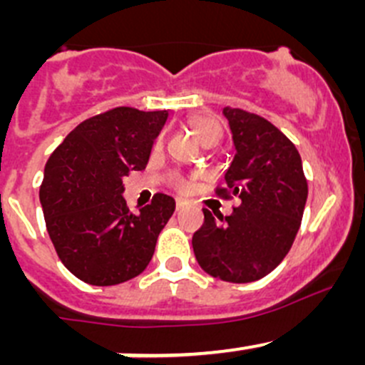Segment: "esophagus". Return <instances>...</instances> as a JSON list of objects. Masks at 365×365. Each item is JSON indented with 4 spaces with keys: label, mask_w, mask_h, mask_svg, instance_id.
I'll use <instances>...</instances> for the list:
<instances>
[{
    "label": "esophagus",
    "mask_w": 365,
    "mask_h": 365,
    "mask_svg": "<svg viewBox=\"0 0 365 365\" xmlns=\"http://www.w3.org/2000/svg\"><path fill=\"white\" fill-rule=\"evenodd\" d=\"M185 208V201L182 200H176V212H180V210Z\"/></svg>",
    "instance_id": "1"
}]
</instances>
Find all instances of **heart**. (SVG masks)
Listing matches in <instances>:
<instances>
[{
	"label": "heart",
	"mask_w": 365,
	"mask_h": 365,
	"mask_svg": "<svg viewBox=\"0 0 365 365\" xmlns=\"http://www.w3.org/2000/svg\"><path fill=\"white\" fill-rule=\"evenodd\" d=\"M187 123H189L190 130L194 132L197 139L203 143L205 146H213L220 141L222 138V127H220V121L215 116L208 113H194L187 118ZM157 145H160V141H157ZM171 183L178 189H185V182H183L180 176H171Z\"/></svg>",
	"instance_id": "b5f03b06"
}]
</instances>
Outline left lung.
<instances>
[{"label": "left lung", "instance_id": "1", "mask_svg": "<svg viewBox=\"0 0 365 365\" xmlns=\"http://www.w3.org/2000/svg\"><path fill=\"white\" fill-rule=\"evenodd\" d=\"M237 153L226 187L238 196L231 215L203 208L205 222L192 237L194 256L206 274L226 282H252L270 274L292 249L305 201L307 180L300 153L275 125L238 108H224Z\"/></svg>", "mask_w": 365, "mask_h": 365}]
</instances>
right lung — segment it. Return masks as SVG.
<instances>
[{"mask_svg": "<svg viewBox=\"0 0 365 365\" xmlns=\"http://www.w3.org/2000/svg\"><path fill=\"white\" fill-rule=\"evenodd\" d=\"M168 111L114 108L77 125L51 153L40 185L47 233L81 281L114 286L148 267L175 200L155 194L132 213L123 176L146 168Z\"/></svg>", "mask_w": 365, "mask_h": 365, "instance_id": "obj_1", "label": "right lung"}]
</instances>
